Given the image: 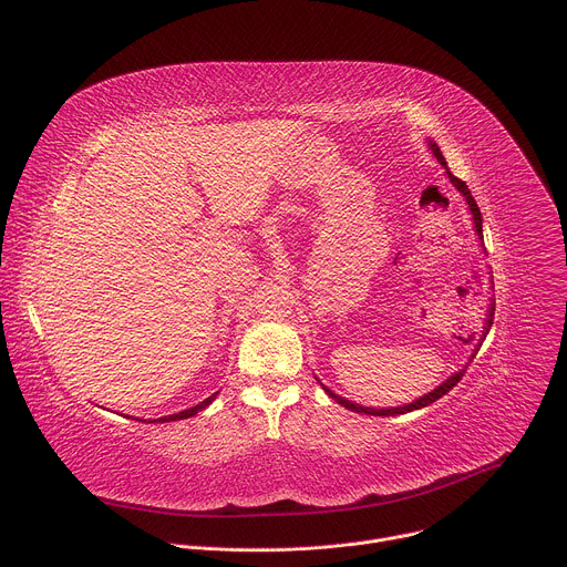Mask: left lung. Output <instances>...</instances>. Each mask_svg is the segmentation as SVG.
<instances>
[{"instance_id": "obj_1", "label": "left lung", "mask_w": 567, "mask_h": 567, "mask_svg": "<svg viewBox=\"0 0 567 567\" xmlns=\"http://www.w3.org/2000/svg\"><path fill=\"white\" fill-rule=\"evenodd\" d=\"M429 143V147H431V152L435 154V158L440 161V166L446 171V177H449V182L457 188V193L464 197V202L468 204V213H471V217H473V228H475V233H477V239H480V245H482V215H480V208H477V204H475V199H473V195H471V190H468V186L462 182V179H457L451 171H449V166H446V161H444V154H442V150H440V145L435 143V141H426ZM494 311H496V302L492 300L489 302V309H487V318H484V328H482V334H480V339H477V343H475V348H473V352H471V359L477 354V350H480V346H482V341L487 339V334H489V330H492V326H494ZM471 359H468V363H471ZM466 363V365H468ZM466 365L462 368V370H457V372H453L444 383H440L435 390H431V392H426L424 396H420V399H415V401H411V403H403V406H394V409H368V406H361V403H354V401H350V399H346V396H341V394H337V392H332L326 383H320L322 385V390H326L334 401H339L341 406H346L348 411H352V413H363V415H374V417H394V415H406V413H413V411H420V409H426V406H431L433 401H437L440 396H444L453 385H457V381L462 379V374H464V370H466Z\"/></svg>"}]
</instances>
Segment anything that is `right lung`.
I'll return each instance as SVG.
<instances>
[{
  "label": "right lung",
  "mask_w": 567,
  "mask_h": 567,
  "mask_svg": "<svg viewBox=\"0 0 567 567\" xmlns=\"http://www.w3.org/2000/svg\"><path fill=\"white\" fill-rule=\"evenodd\" d=\"M219 392H215V394H210V396H206L204 401H199L197 406H193V409H188V411H182V413H175V415H166V417H158V422H177V420H188V417H193V415H197L199 411H204L206 406H210V403L215 401V396H217ZM156 422V420H154Z\"/></svg>",
  "instance_id": "right-lung-1"
}]
</instances>
